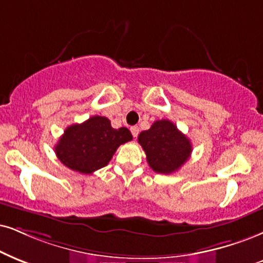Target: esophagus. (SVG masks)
<instances>
[{
    "mask_svg": "<svg viewBox=\"0 0 263 263\" xmlns=\"http://www.w3.org/2000/svg\"><path fill=\"white\" fill-rule=\"evenodd\" d=\"M130 132H132V135L134 138H137L138 137V134H139V128L138 126H132L130 128Z\"/></svg>",
    "mask_w": 263,
    "mask_h": 263,
    "instance_id": "obj_1",
    "label": "esophagus"
}]
</instances>
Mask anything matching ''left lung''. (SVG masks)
I'll list each match as a JSON object with an SVG mask.
<instances>
[{"instance_id": "8db88e82", "label": "left lung", "mask_w": 263, "mask_h": 263, "mask_svg": "<svg viewBox=\"0 0 263 263\" xmlns=\"http://www.w3.org/2000/svg\"><path fill=\"white\" fill-rule=\"evenodd\" d=\"M139 144L146 154L148 166L157 173L172 174L189 160L191 142L168 119L156 121L139 134Z\"/></svg>"}]
</instances>
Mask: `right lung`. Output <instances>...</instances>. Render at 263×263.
I'll list each match as a JSON object with an SVG mask.
<instances>
[{"instance_id": "add662e5", "label": "right lung", "mask_w": 263, "mask_h": 263, "mask_svg": "<svg viewBox=\"0 0 263 263\" xmlns=\"http://www.w3.org/2000/svg\"><path fill=\"white\" fill-rule=\"evenodd\" d=\"M132 139V133L124 126L115 129L108 118L93 116L82 124L68 126L54 152L66 167L91 174L107 166L117 148Z\"/></svg>"}]
</instances>
